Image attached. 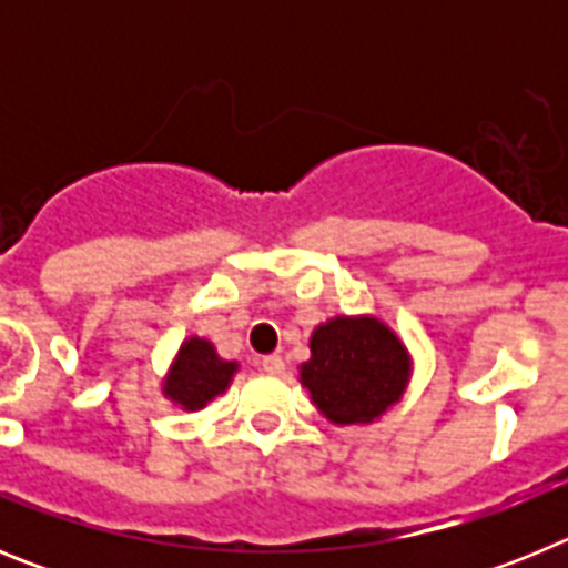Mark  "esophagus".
Segmentation results:
<instances>
[{
  "instance_id": "1",
  "label": "esophagus",
  "mask_w": 568,
  "mask_h": 568,
  "mask_svg": "<svg viewBox=\"0 0 568 568\" xmlns=\"http://www.w3.org/2000/svg\"><path fill=\"white\" fill-rule=\"evenodd\" d=\"M261 366H264V373L267 375H281L284 373V358H281V355H267V358L261 361Z\"/></svg>"
}]
</instances>
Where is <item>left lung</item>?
Masks as SVG:
<instances>
[{
	"instance_id": "1",
	"label": "left lung",
	"mask_w": 568,
	"mask_h": 568,
	"mask_svg": "<svg viewBox=\"0 0 568 568\" xmlns=\"http://www.w3.org/2000/svg\"><path fill=\"white\" fill-rule=\"evenodd\" d=\"M298 378L329 424H373L404 398L413 355L375 315H335L310 335Z\"/></svg>"
}]
</instances>
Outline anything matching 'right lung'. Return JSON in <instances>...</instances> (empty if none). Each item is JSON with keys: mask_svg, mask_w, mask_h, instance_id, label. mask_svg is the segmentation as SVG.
<instances>
[{"mask_svg": "<svg viewBox=\"0 0 568 568\" xmlns=\"http://www.w3.org/2000/svg\"><path fill=\"white\" fill-rule=\"evenodd\" d=\"M239 373V361H224L215 353L213 341L190 335L182 341L168 375L162 381L164 398L187 413H199L213 398L227 393L230 381Z\"/></svg>", "mask_w": 568, "mask_h": 568, "instance_id": "right-lung-1", "label": "right lung"}]
</instances>
